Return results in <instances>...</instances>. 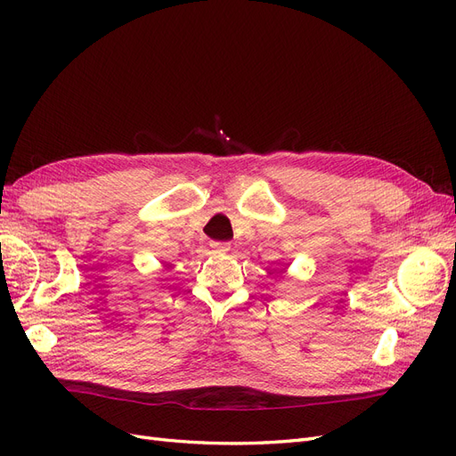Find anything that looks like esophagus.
<instances>
[{
  "label": "esophagus",
  "mask_w": 456,
  "mask_h": 456,
  "mask_svg": "<svg viewBox=\"0 0 456 456\" xmlns=\"http://www.w3.org/2000/svg\"><path fill=\"white\" fill-rule=\"evenodd\" d=\"M211 249L218 251V253H224V251H230V243H226V241H213L211 243Z\"/></svg>",
  "instance_id": "34e87169"
}]
</instances>
